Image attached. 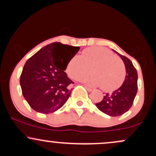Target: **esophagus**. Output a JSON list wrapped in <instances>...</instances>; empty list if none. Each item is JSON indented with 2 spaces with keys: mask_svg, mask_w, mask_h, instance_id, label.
<instances>
[{
  "mask_svg": "<svg viewBox=\"0 0 156 156\" xmlns=\"http://www.w3.org/2000/svg\"><path fill=\"white\" fill-rule=\"evenodd\" d=\"M86 88V89H87V91H88V92H92V91L93 90L92 89H91V88H89V87H87V86H85V87H84Z\"/></svg>",
  "mask_w": 156,
  "mask_h": 156,
  "instance_id": "esophagus-1",
  "label": "esophagus"
}]
</instances>
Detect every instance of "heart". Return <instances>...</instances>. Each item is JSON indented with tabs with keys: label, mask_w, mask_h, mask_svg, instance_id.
Here are the masks:
<instances>
[{
	"label": "heart",
	"mask_w": 156,
	"mask_h": 156,
	"mask_svg": "<svg viewBox=\"0 0 156 156\" xmlns=\"http://www.w3.org/2000/svg\"><path fill=\"white\" fill-rule=\"evenodd\" d=\"M92 76L83 78L82 82L90 86L101 87L106 92L119 88L125 76L124 63L112 51L103 47H91L75 55L68 62L66 72L71 78L79 80L89 73Z\"/></svg>",
	"instance_id": "heart-1"
}]
</instances>
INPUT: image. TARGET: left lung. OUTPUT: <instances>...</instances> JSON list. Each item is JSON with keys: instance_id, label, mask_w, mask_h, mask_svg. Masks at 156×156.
I'll use <instances>...</instances> for the list:
<instances>
[{"instance_id": "8db88e82", "label": "left lung", "mask_w": 156, "mask_h": 156, "mask_svg": "<svg viewBox=\"0 0 156 156\" xmlns=\"http://www.w3.org/2000/svg\"><path fill=\"white\" fill-rule=\"evenodd\" d=\"M114 51V50H113ZM122 59L126 69V76L122 85L112 93H106L96 106L100 111L111 117H118L128 112L133 105L137 93L138 74L129 58L117 53Z\"/></svg>"}]
</instances>
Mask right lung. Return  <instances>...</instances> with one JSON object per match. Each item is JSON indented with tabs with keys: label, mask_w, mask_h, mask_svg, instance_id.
<instances>
[{
	"label": "right lung",
	"mask_w": 156,
	"mask_h": 156,
	"mask_svg": "<svg viewBox=\"0 0 156 156\" xmlns=\"http://www.w3.org/2000/svg\"><path fill=\"white\" fill-rule=\"evenodd\" d=\"M79 49V47L53 42L26 62L20 83L25 99L34 110L50 114L63 106L74 83L64 71Z\"/></svg>",
	"instance_id": "right-lung-1"
}]
</instances>
